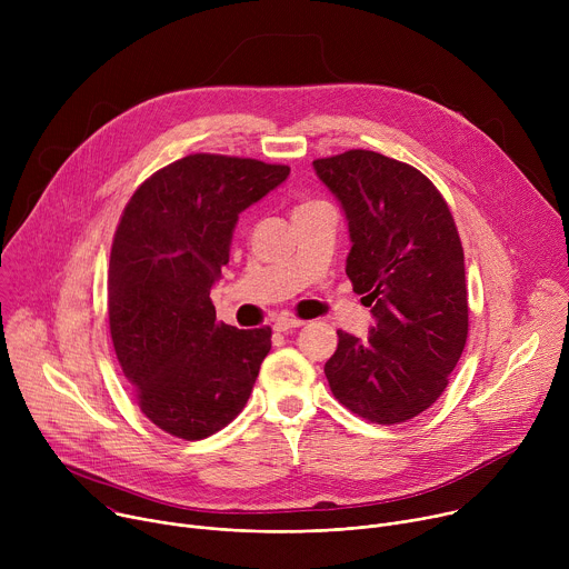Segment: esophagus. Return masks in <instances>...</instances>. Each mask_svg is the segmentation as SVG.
Listing matches in <instances>:
<instances>
[{
    "label": "esophagus",
    "instance_id": "1",
    "mask_svg": "<svg viewBox=\"0 0 569 569\" xmlns=\"http://www.w3.org/2000/svg\"><path fill=\"white\" fill-rule=\"evenodd\" d=\"M299 327H303V321H301V319H295V317H288V315H281V317L274 319V329L281 331V333L292 331V329H299Z\"/></svg>",
    "mask_w": 569,
    "mask_h": 569
}]
</instances>
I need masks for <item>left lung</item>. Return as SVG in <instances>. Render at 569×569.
<instances>
[{"mask_svg":"<svg viewBox=\"0 0 569 569\" xmlns=\"http://www.w3.org/2000/svg\"><path fill=\"white\" fill-rule=\"evenodd\" d=\"M345 211L347 277L371 308L367 338L338 331L323 365L333 396L380 426L426 412L468 338L463 250L452 213L417 169L373 150L315 159Z\"/></svg>","mask_w":569,"mask_h":569,"instance_id":"1","label":"left lung"}]
</instances>
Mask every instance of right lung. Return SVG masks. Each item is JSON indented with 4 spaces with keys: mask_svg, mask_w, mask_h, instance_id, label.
I'll return each mask as SVG.
<instances>
[{
    "mask_svg": "<svg viewBox=\"0 0 569 569\" xmlns=\"http://www.w3.org/2000/svg\"><path fill=\"white\" fill-rule=\"evenodd\" d=\"M290 176L288 167L189 154L148 178L114 233L108 312L123 376L141 412L196 441L231 423L252 393L272 331L216 321L211 288L229 263L238 216Z\"/></svg>",
    "mask_w": 569,
    "mask_h": 569,
    "instance_id": "1",
    "label": "right lung"
}]
</instances>
